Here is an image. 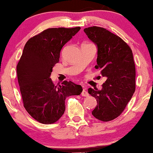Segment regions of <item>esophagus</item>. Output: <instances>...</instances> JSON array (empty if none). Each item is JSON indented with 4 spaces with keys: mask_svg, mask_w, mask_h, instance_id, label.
Segmentation results:
<instances>
[{
    "mask_svg": "<svg viewBox=\"0 0 153 153\" xmlns=\"http://www.w3.org/2000/svg\"><path fill=\"white\" fill-rule=\"evenodd\" d=\"M81 95H82V96H84V97H88V95H89V93H88L87 89H86L85 88H84L83 90H82V91L81 93Z\"/></svg>",
    "mask_w": 153,
    "mask_h": 153,
    "instance_id": "34e87169",
    "label": "esophagus"
}]
</instances>
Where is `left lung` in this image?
Here are the masks:
<instances>
[{
	"instance_id": "8db88e82",
	"label": "left lung",
	"mask_w": 153,
	"mask_h": 153,
	"mask_svg": "<svg viewBox=\"0 0 153 153\" xmlns=\"http://www.w3.org/2000/svg\"><path fill=\"white\" fill-rule=\"evenodd\" d=\"M97 47L96 69L107 80L102 89L90 88L88 93L97 99L92 112L95 118L108 122L123 113L135 91V66L132 50L119 36L97 26L84 29Z\"/></svg>"
}]
</instances>
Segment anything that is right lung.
I'll use <instances>...</instances> for the list:
<instances>
[{
  "mask_svg": "<svg viewBox=\"0 0 153 153\" xmlns=\"http://www.w3.org/2000/svg\"><path fill=\"white\" fill-rule=\"evenodd\" d=\"M80 29H46L30 38L24 46L17 65L18 84L24 108L40 123L57 122L65 112L66 97L82 93L80 85L67 80L55 85L50 78L62 48Z\"/></svg>",
  "mask_w": 153,
  "mask_h": 153,
  "instance_id": "1",
  "label": "right lung"
}]
</instances>
